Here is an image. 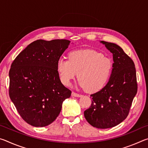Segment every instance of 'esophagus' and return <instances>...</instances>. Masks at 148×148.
I'll return each instance as SVG.
<instances>
[{
  "label": "esophagus",
  "mask_w": 148,
  "mask_h": 148,
  "mask_svg": "<svg viewBox=\"0 0 148 148\" xmlns=\"http://www.w3.org/2000/svg\"><path fill=\"white\" fill-rule=\"evenodd\" d=\"M72 96L76 97H82V95H79L78 93H77V92H75L73 91L72 92Z\"/></svg>",
  "instance_id": "esophagus-1"
}]
</instances>
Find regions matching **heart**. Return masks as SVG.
Returning a JSON list of instances; mask_svg holds the SVG:
<instances>
[{
  "mask_svg": "<svg viewBox=\"0 0 148 148\" xmlns=\"http://www.w3.org/2000/svg\"><path fill=\"white\" fill-rule=\"evenodd\" d=\"M111 59L94 50H76L70 52L69 59L61 58L57 63L60 79L69 86L77 76L79 85L87 92H93L103 88L111 75Z\"/></svg>",
  "mask_w": 148,
  "mask_h": 148,
  "instance_id": "1",
  "label": "heart"
}]
</instances>
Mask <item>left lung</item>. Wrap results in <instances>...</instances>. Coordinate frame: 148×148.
Masks as SVG:
<instances>
[{
    "instance_id": "left-lung-1",
    "label": "left lung",
    "mask_w": 148,
    "mask_h": 148,
    "mask_svg": "<svg viewBox=\"0 0 148 148\" xmlns=\"http://www.w3.org/2000/svg\"><path fill=\"white\" fill-rule=\"evenodd\" d=\"M113 54V69L108 84L91 95V106L84 112L87 122L98 129L116 126L126 119L138 89L134 63L116 44L101 41Z\"/></svg>"
}]
</instances>
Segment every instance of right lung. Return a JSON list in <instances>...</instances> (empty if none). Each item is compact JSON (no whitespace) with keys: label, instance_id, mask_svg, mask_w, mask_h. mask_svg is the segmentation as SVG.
<instances>
[{"label":"right lung","instance_id":"add662e5","mask_svg":"<svg viewBox=\"0 0 148 148\" xmlns=\"http://www.w3.org/2000/svg\"><path fill=\"white\" fill-rule=\"evenodd\" d=\"M71 41L37 40L12 63L9 95L21 117L34 127H46L56 119L62 104L71 95L59 79L57 63Z\"/></svg>","mask_w":148,"mask_h":148}]
</instances>
